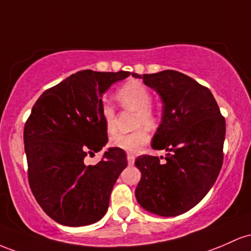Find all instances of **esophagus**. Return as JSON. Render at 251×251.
Wrapping results in <instances>:
<instances>
[{
	"mask_svg": "<svg viewBox=\"0 0 251 251\" xmlns=\"http://www.w3.org/2000/svg\"><path fill=\"white\" fill-rule=\"evenodd\" d=\"M126 160H128L129 165H134V162H135V156L133 155V154H128V155H126Z\"/></svg>",
	"mask_w": 251,
	"mask_h": 251,
	"instance_id": "1",
	"label": "esophagus"
}]
</instances>
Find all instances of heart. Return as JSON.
<instances>
[{
	"instance_id": "obj_1",
	"label": "heart",
	"mask_w": 251,
	"mask_h": 251,
	"mask_svg": "<svg viewBox=\"0 0 251 251\" xmlns=\"http://www.w3.org/2000/svg\"><path fill=\"white\" fill-rule=\"evenodd\" d=\"M117 98L126 109L137 111L135 126H145L147 128H155L159 122L156 112L151 109V94L149 89L137 80H129L117 90ZM102 117L106 131L112 134L116 131V111L114 106L108 103L102 105ZM151 140L147 129L140 128L129 134H116L110 139L112 147L122 151L136 153Z\"/></svg>"
}]
</instances>
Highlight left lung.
Segmentation results:
<instances>
[{"mask_svg":"<svg viewBox=\"0 0 251 251\" xmlns=\"http://www.w3.org/2000/svg\"><path fill=\"white\" fill-rule=\"evenodd\" d=\"M162 100V121L151 147L162 157L141 155L135 165L141 180L135 190L145 210L163 217L187 212L206 196L223 165L225 118L211 91L184 73L166 70L135 75Z\"/></svg>","mask_w":251,"mask_h":251,"instance_id":"left-lung-1","label":"left lung"}]
</instances>
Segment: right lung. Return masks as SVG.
Here are the masks:
<instances>
[{
	"mask_svg": "<svg viewBox=\"0 0 251 251\" xmlns=\"http://www.w3.org/2000/svg\"><path fill=\"white\" fill-rule=\"evenodd\" d=\"M128 75L83 70L33 105L24 130L28 181L41 209L59 224L84 226L106 213L112 187L128 165L126 151L109 148L94 166L84 159L108 142L102 95Z\"/></svg>",
	"mask_w": 251,
	"mask_h": 251,
	"instance_id": "obj_1",
	"label": "right lung"
}]
</instances>
